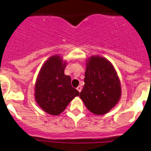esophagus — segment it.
<instances>
[{"mask_svg":"<svg viewBox=\"0 0 151 151\" xmlns=\"http://www.w3.org/2000/svg\"><path fill=\"white\" fill-rule=\"evenodd\" d=\"M77 91H79V92H81V91H82V87L81 86H78L77 88Z\"/></svg>","mask_w":151,"mask_h":151,"instance_id":"1","label":"esophagus"}]
</instances>
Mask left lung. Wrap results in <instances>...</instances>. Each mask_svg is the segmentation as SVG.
<instances>
[{"mask_svg": "<svg viewBox=\"0 0 151 151\" xmlns=\"http://www.w3.org/2000/svg\"><path fill=\"white\" fill-rule=\"evenodd\" d=\"M84 82L80 97L92 113L104 115L120 100L119 77L112 63L105 58L94 55L87 60Z\"/></svg>", "mask_w": 151, "mask_h": 151, "instance_id": "left-lung-1", "label": "left lung"}]
</instances>
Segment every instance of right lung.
Here are the masks:
<instances>
[{"instance_id":"add662e5","label":"right lung","mask_w":151,"mask_h":151,"mask_svg":"<svg viewBox=\"0 0 151 151\" xmlns=\"http://www.w3.org/2000/svg\"><path fill=\"white\" fill-rule=\"evenodd\" d=\"M66 64L58 55L52 56L44 63L36 79L35 99L50 115H60L70 101L80 95L71 86V77L64 74Z\"/></svg>"}]
</instances>
